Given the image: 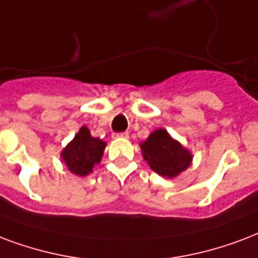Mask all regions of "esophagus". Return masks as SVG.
<instances>
[{"label": "esophagus", "mask_w": 258, "mask_h": 258, "mask_svg": "<svg viewBox=\"0 0 258 258\" xmlns=\"http://www.w3.org/2000/svg\"><path fill=\"white\" fill-rule=\"evenodd\" d=\"M115 138H128V133L127 131H123V133H115L113 134Z\"/></svg>", "instance_id": "34e87169"}]
</instances>
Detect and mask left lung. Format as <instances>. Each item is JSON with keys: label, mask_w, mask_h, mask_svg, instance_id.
<instances>
[{"label": "left lung", "mask_w": 258, "mask_h": 258, "mask_svg": "<svg viewBox=\"0 0 258 258\" xmlns=\"http://www.w3.org/2000/svg\"><path fill=\"white\" fill-rule=\"evenodd\" d=\"M145 160L160 176L174 177L190 165L192 155L174 141L166 130H155L141 145Z\"/></svg>", "instance_id": "obj_1"}]
</instances>
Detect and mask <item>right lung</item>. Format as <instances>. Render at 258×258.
Returning a JSON list of instances; mask_svg holds the SVG:
<instances>
[{
	"instance_id": "obj_1",
	"label": "right lung",
	"mask_w": 258,
	"mask_h": 258,
	"mask_svg": "<svg viewBox=\"0 0 258 258\" xmlns=\"http://www.w3.org/2000/svg\"><path fill=\"white\" fill-rule=\"evenodd\" d=\"M105 145L107 143L101 139L92 137L86 127H82L62 151V158L70 172L84 177L89 174L94 165L100 162Z\"/></svg>"
}]
</instances>
